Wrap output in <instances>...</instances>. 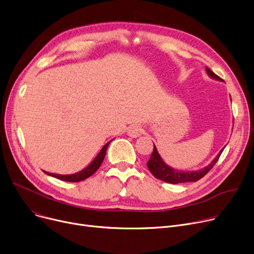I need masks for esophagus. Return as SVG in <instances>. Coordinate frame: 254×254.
<instances>
[{"instance_id": "esophagus-1", "label": "esophagus", "mask_w": 254, "mask_h": 254, "mask_svg": "<svg viewBox=\"0 0 254 254\" xmlns=\"http://www.w3.org/2000/svg\"><path fill=\"white\" fill-rule=\"evenodd\" d=\"M142 134V129L138 125H132L128 128V135L131 137H138Z\"/></svg>"}]
</instances>
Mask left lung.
Masks as SVG:
<instances>
[{
	"label": "left lung",
	"mask_w": 254,
	"mask_h": 254,
	"mask_svg": "<svg viewBox=\"0 0 254 254\" xmlns=\"http://www.w3.org/2000/svg\"><path fill=\"white\" fill-rule=\"evenodd\" d=\"M206 72L210 78L217 80V81H221V79L218 76H216V74L210 68L206 67ZM223 148L222 150H220V152L217 154V156L212 160V162L208 166H206L200 170H196V171L195 170L193 171H180V170H176V169L168 166L167 164L163 161L160 154L158 153L156 145L154 144V151L152 153L150 160H148V162L146 163V165H147V168L150 169L151 173L155 177L159 178V180L165 182V183H169V184H173V185L182 184V183H189V182L195 183V182L199 181L200 178H202L204 175H206L215 165V163L218 161L219 156L221 155Z\"/></svg>",
	"instance_id": "8db88e82"
}]
</instances>
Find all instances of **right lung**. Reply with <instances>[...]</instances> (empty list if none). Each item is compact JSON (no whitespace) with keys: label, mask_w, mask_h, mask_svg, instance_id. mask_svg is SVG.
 <instances>
[{"label":"right lung","mask_w":254,"mask_h":254,"mask_svg":"<svg viewBox=\"0 0 254 254\" xmlns=\"http://www.w3.org/2000/svg\"><path fill=\"white\" fill-rule=\"evenodd\" d=\"M111 141H109L108 143H106V144L102 146V148L100 150V152L98 153V155L95 157V159L90 164H89V165L86 168H84L83 170H81V171H79L77 173L63 175V174L50 173V172H47V171H44V172L46 173V174H48V175H50V176H52V177H55V178H58V180L64 181V182H69V183L82 182V181L86 180V178H88L89 176H91L93 173H95L96 170L100 167L104 157H106L108 146L111 143Z\"/></svg>","instance_id":"right-lung-1"}]
</instances>
